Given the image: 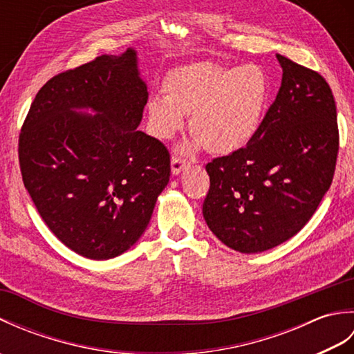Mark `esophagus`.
Here are the masks:
<instances>
[{
    "instance_id": "34e87169",
    "label": "esophagus",
    "mask_w": 354,
    "mask_h": 354,
    "mask_svg": "<svg viewBox=\"0 0 354 354\" xmlns=\"http://www.w3.org/2000/svg\"><path fill=\"white\" fill-rule=\"evenodd\" d=\"M189 167V161L181 156H171V175L178 176L179 173Z\"/></svg>"
}]
</instances>
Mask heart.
I'll return each instance as SVG.
<instances>
[{"label": "heart", "instance_id": "obj_1", "mask_svg": "<svg viewBox=\"0 0 354 354\" xmlns=\"http://www.w3.org/2000/svg\"><path fill=\"white\" fill-rule=\"evenodd\" d=\"M165 94L149 97L146 111L149 131L160 140H170L190 117L194 140L181 147L190 155L207 146L209 152L230 155L250 142L265 117L270 84L259 65L225 66L194 62L179 66L165 80Z\"/></svg>", "mask_w": 354, "mask_h": 354}]
</instances>
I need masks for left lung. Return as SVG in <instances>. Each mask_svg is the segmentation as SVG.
<instances>
[{
  "instance_id": "obj_1",
  "label": "left lung",
  "mask_w": 354,
  "mask_h": 354,
  "mask_svg": "<svg viewBox=\"0 0 354 354\" xmlns=\"http://www.w3.org/2000/svg\"><path fill=\"white\" fill-rule=\"evenodd\" d=\"M281 86L255 137L207 164L202 207L213 234L243 254L268 251L309 222L332 184L339 132L326 79L277 55Z\"/></svg>"
}]
</instances>
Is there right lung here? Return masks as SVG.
I'll return each mask as SVG.
<instances>
[{
	"label": "right lung",
	"instance_id": "right-lung-1",
	"mask_svg": "<svg viewBox=\"0 0 354 354\" xmlns=\"http://www.w3.org/2000/svg\"><path fill=\"white\" fill-rule=\"evenodd\" d=\"M147 95L127 48L50 79L22 124L30 198L53 234L86 259H114L137 243L169 183V150L137 129Z\"/></svg>",
	"mask_w": 354,
	"mask_h": 354
}]
</instances>
